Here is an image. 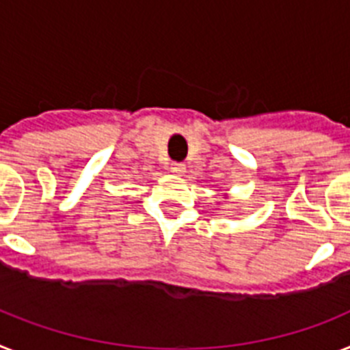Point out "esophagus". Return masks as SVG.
I'll use <instances>...</instances> for the list:
<instances>
[{
  "label": "esophagus",
  "instance_id": "esophagus-1",
  "mask_svg": "<svg viewBox=\"0 0 350 350\" xmlns=\"http://www.w3.org/2000/svg\"><path fill=\"white\" fill-rule=\"evenodd\" d=\"M170 170H172V173H175V175H182V173L186 172V164L172 163L170 164Z\"/></svg>",
  "mask_w": 350,
  "mask_h": 350
}]
</instances>
